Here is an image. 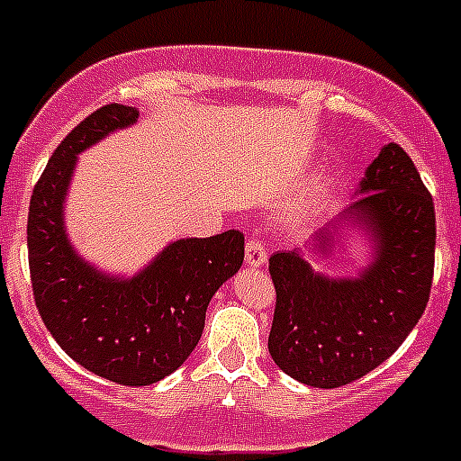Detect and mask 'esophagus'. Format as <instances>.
I'll list each match as a JSON object with an SVG mask.
<instances>
[{"label": "esophagus", "instance_id": "1", "mask_svg": "<svg viewBox=\"0 0 461 461\" xmlns=\"http://www.w3.org/2000/svg\"><path fill=\"white\" fill-rule=\"evenodd\" d=\"M244 260H247V266L249 267L266 266V260H267L266 247H263L258 240H249V242H247V247H244Z\"/></svg>", "mask_w": 461, "mask_h": 461}]
</instances>
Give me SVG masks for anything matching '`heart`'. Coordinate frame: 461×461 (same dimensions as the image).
Returning <instances> with one entry per match:
<instances>
[{
    "instance_id": "b5f03b06",
    "label": "heart",
    "mask_w": 461,
    "mask_h": 461,
    "mask_svg": "<svg viewBox=\"0 0 461 461\" xmlns=\"http://www.w3.org/2000/svg\"><path fill=\"white\" fill-rule=\"evenodd\" d=\"M325 189H328V182H319V185L309 186L307 191H304L300 198L295 201V205L291 207V212L286 214V223H303L304 219L309 217L313 212V207L319 205L321 195L325 194Z\"/></svg>"
}]
</instances>
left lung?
<instances>
[{
  "mask_svg": "<svg viewBox=\"0 0 461 461\" xmlns=\"http://www.w3.org/2000/svg\"><path fill=\"white\" fill-rule=\"evenodd\" d=\"M353 195L307 244L270 258L276 309L267 348L281 372L312 388H339L376 369L429 300L437 217L409 154L383 145ZM353 243L365 259L339 256ZM319 259L347 275L316 271Z\"/></svg>",
  "mask_w": 461,
  "mask_h": 461,
  "instance_id": "1",
  "label": "left lung"
}]
</instances>
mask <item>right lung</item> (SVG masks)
<instances>
[{"label": "right lung", "instance_id": "obj_1", "mask_svg": "<svg viewBox=\"0 0 461 461\" xmlns=\"http://www.w3.org/2000/svg\"><path fill=\"white\" fill-rule=\"evenodd\" d=\"M138 117V108L110 104L80 122L48 161L27 219L41 319L71 360L120 385H152L185 365L212 295L244 260L240 230L173 240L133 275L101 270L76 249L64 205L78 157Z\"/></svg>", "mask_w": 461, "mask_h": 461}]
</instances>
